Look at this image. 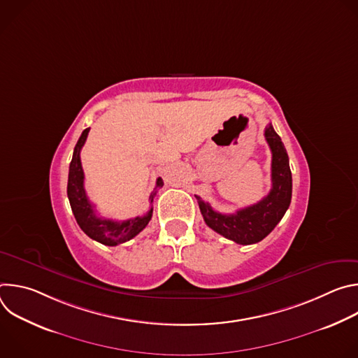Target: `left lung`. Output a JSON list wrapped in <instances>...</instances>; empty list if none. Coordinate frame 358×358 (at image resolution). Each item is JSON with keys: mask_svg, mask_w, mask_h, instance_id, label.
<instances>
[{"mask_svg": "<svg viewBox=\"0 0 358 358\" xmlns=\"http://www.w3.org/2000/svg\"><path fill=\"white\" fill-rule=\"evenodd\" d=\"M265 138L272 151V188L264 199L238 210L235 214H221L195 195L206 224L220 235L241 245L257 243L268 236L290 206L292 173L289 157L271 123L265 129Z\"/></svg>", "mask_w": 358, "mask_h": 358, "instance_id": "obj_1", "label": "left lung"}]
</instances>
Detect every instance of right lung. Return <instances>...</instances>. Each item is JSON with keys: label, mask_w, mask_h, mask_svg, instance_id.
<instances>
[{"label": "right lung", "mask_w": 358, "mask_h": 358, "mask_svg": "<svg viewBox=\"0 0 358 358\" xmlns=\"http://www.w3.org/2000/svg\"><path fill=\"white\" fill-rule=\"evenodd\" d=\"M89 130L90 129H85L82 131L73 150V157L69 166V177H68V198L71 202L72 213L80 229L89 238L100 243L108 245V246H116L119 243L130 241L147 227L152 215V208H150V211L144 217H136L133 220H127L123 222L100 218L96 215V211L85 191V185H83L85 176H83V169L80 163V150L87 138ZM163 185L164 182L159 177L156 188ZM155 195H156V191L151 192L150 202H152Z\"/></svg>", "instance_id": "obj_1"}]
</instances>
